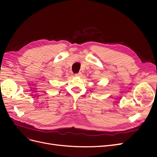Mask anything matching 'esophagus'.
Wrapping results in <instances>:
<instances>
[{"mask_svg": "<svg viewBox=\"0 0 157 157\" xmlns=\"http://www.w3.org/2000/svg\"><path fill=\"white\" fill-rule=\"evenodd\" d=\"M75 75L76 76V77H81V76L82 75V73H81V72H80V73H76Z\"/></svg>", "mask_w": 157, "mask_h": 157, "instance_id": "34e87169", "label": "esophagus"}]
</instances>
